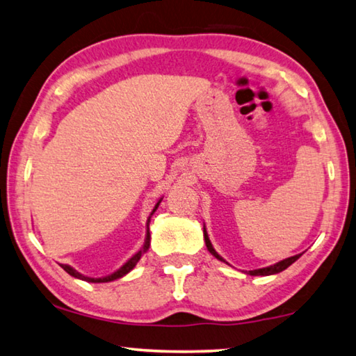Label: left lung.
<instances>
[{
    "instance_id": "1",
    "label": "left lung",
    "mask_w": 356,
    "mask_h": 356,
    "mask_svg": "<svg viewBox=\"0 0 356 356\" xmlns=\"http://www.w3.org/2000/svg\"><path fill=\"white\" fill-rule=\"evenodd\" d=\"M204 240H206V246H207V250L210 251V254H213L216 259H220V261H225V259H222L218 252H216L215 250H213V246H212V243H210V240H209V237H207V232H206V227H204ZM300 257V254L298 256H292V257H287V259H284V261H281V262H278V264H275V265H270V267H265V268H259V270H251L250 272V275H252V276H268V275H275V273H280V272H282V270H286L289 265H292L295 261H297V259Z\"/></svg>"
}]
</instances>
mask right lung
I'll return each instance as SVG.
<instances>
[{
    "instance_id": "1",
    "label": "right lung",
    "mask_w": 356,
    "mask_h": 356,
    "mask_svg": "<svg viewBox=\"0 0 356 356\" xmlns=\"http://www.w3.org/2000/svg\"><path fill=\"white\" fill-rule=\"evenodd\" d=\"M160 202H161V200L155 204V207H154V210H152V213L155 212L156 209H159V206H160ZM149 221H150V218L147 220V237H146V243H144V246H143V250L141 251H138L136 254L130 259V261H127L125 262L122 267H120L118 272H114L113 275H110V276H105V278H88V276H84V275H81V273H78L76 270H74L72 267H69V265H61V267L65 270V272H67L70 276H74V278H78V280H83V281H88V282H108V281H114V280H118V278H122L124 275H127L131 268L135 267V265L138 264V261H140L141 259V256H143V252H146L147 250H149V245H150V237H149Z\"/></svg>"
}]
</instances>
